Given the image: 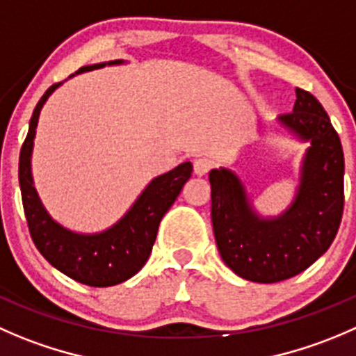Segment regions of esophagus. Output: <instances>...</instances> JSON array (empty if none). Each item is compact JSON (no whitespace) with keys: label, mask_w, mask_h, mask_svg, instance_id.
Segmentation results:
<instances>
[{"label":"esophagus","mask_w":356,"mask_h":356,"mask_svg":"<svg viewBox=\"0 0 356 356\" xmlns=\"http://www.w3.org/2000/svg\"><path fill=\"white\" fill-rule=\"evenodd\" d=\"M209 168L210 163L207 160H203V158H198V160L193 161V170H195V175H198V177H203L209 172Z\"/></svg>","instance_id":"1"}]
</instances>
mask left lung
<instances>
[{
	"label": "left lung",
	"instance_id": "obj_1",
	"mask_svg": "<svg viewBox=\"0 0 356 356\" xmlns=\"http://www.w3.org/2000/svg\"><path fill=\"white\" fill-rule=\"evenodd\" d=\"M292 113L278 129L308 144L299 184L287 209L262 216L241 179L213 168L212 226L217 248L233 273L248 282L275 284L296 277L325 254L339 229L344 205V154L325 109L309 92L296 88Z\"/></svg>",
	"mask_w": 356,
	"mask_h": 356
}]
</instances>
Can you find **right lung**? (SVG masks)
<instances>
[{
  "mask_svg": "<svg viewBox=\"0 0 356 356\" xmlns=\"http://www.w3.org/2000/svg\"><path fill=\"white\" fill-rule=\"evenodd\" d=\"M123 64L127 62L118 58L83 65L76 74L95 71L106 65ZM76 74H71L69 78ZM62 83L51 85L36 104L31 116L29 132L20 149L19 182L27 226L36 248L55 270L90 287H111L132 278L146 264L156 240L160 220L191 177L193 165L191 161H184L167 174L154 177L137 196L132 207L123 213L122 219L106 229L97 233H79L62 226L50 216L41 202L34 188L31 168L40 113L48 97Z\"/></svg>",
  "mask_w": 356,
  "mask_h": 356,
  "instance_id": "add662e5",
  "label": "right lung"
}]
</instances>
